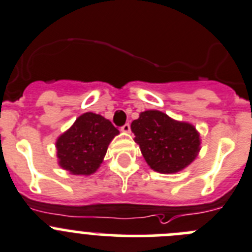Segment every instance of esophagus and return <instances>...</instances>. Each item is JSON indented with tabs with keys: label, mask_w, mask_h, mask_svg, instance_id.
Returning a JSON list of instances; mask_svg holds the SVG:
<instances>
[{
	"label": "esophagus",
	"mask_w": 252,
	"mask_h": 252,
	"mask_svg": "<svg viewBox=\"0 0 252 252\" xmlns=\"http://www.w3.org/2000/svg\"><path fill=\"white\" fill-rule=\"evenodd\" d=\"M121 130L123 131V133H126V134L130 133V126H129L128 123H126V124H124V126H122V128H121Z\"/></svg>",
	"instance_id": "obj_1"
}]
</instances>
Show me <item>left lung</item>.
Segmentation results:
<instances>
[{"label": "left lung", "mask_w": 252, "mask_h": 252, "mask_svg": "<svg viewBox=\"0 0 252 252\" xmlns=\"http://www.w3.org/2000/svg\"><path fill=\"white\" fill-rule=\"evenodd\" d=\"M134 142L150 169L161 174L184 170L200 152V134L191 123L175 121L160 110H145L131 122Z\"/></svg>", "instance_id": "8db88e82"}]
</instances>
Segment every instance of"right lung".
<instances>
[{
  "mask_svg": "<svg viewBox=\"0 0 252 252\" xmlns=\"http://www.w3.org/2000/svg\"><path fill=\"white\" fill-rule=\"evenodd\" d=\"M118 134V129L100 114L83 113L56 140L58 164L73 175L94 174Z\"/></svg>",
  "mask_w": 252,
  "mask_h": 252,
  "instance_id": "add662e5",
  "label": "right lung"
}]
</instances>
